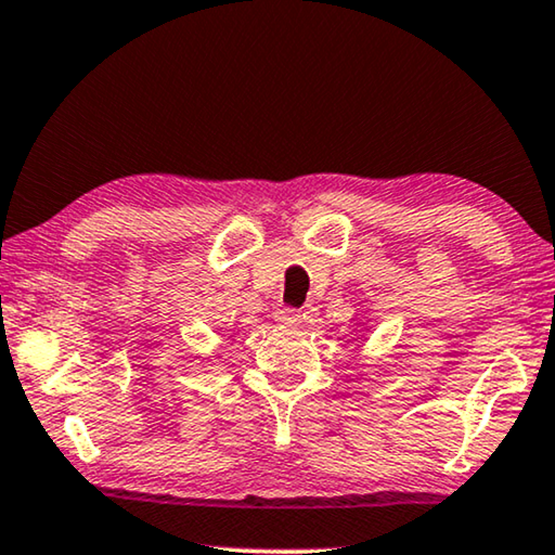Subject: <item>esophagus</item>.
<instances>
[{"label": "esophagus", "mask_w": 555, "mask_h": 555, "mask_svg": "<svg viewBox=\"0 0 555 555\" xmlns=\"http://www.w3.org/2000/svg\"><path fill=\"white\" fill-rule=\"evenodd\" d=\"M274 315H276V323L281 327H296V325H300V311H296V308L281 306V308H276Z\"/></svg>", "instance_id": "1"}]
</instances>
